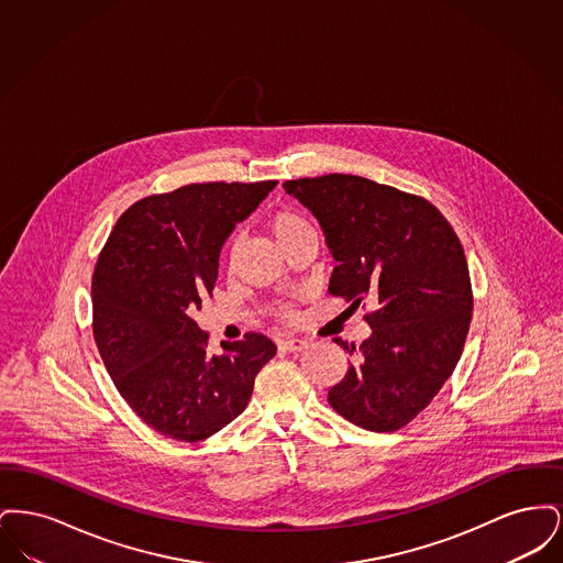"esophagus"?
<instances>
[{"label":"esophagus","mask_w":563,"mask_h":563,"mask_svg":"<svg viewBox=\"0 0 563 563\" xmlns=\"http://www.w3.org/2000/svg\"><path fill=\"white\" fill-rule=\"evenodd\" d=\"M278 346L283 350H287V352H301V350L308 349V342L297 340V338H289V340H283Z\"/></svg>","instance_id":"34e87169"}]
</instances>
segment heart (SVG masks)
Segmentation results:
<instances>
[{"instance_id": "obj_1", "label": "heart", "mask_w": 563, "mask_h": 563, "mask_svg": "<svg viewBox=\"0 0 563 563\" xmlns=\"http://www.w3.org/2000/svg\"><path fill=\"white\" fill-rule=\"evenodd\" d=\"M268 230L269 234L274 236V241L278 242V244L285 249V246H287L289 242H294L297 236L310 232L312 225H310L308 217L303 213H299L294 207H280V209H276V211L269 213ZM228 251H230V257L236 253V239L230 242ZM276 312H278L280 319H287V321L294 319V312H291L287 306H278Z\"/></svg>"}]
</instances>
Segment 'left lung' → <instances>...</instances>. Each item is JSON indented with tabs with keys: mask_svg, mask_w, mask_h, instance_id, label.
Masks as SVG:
<instances>
[{
	"mask_svg": "<svg viewBox=\"0 0 563 563\" xmlns=\"http://www.w3.org/2000/svg\"><path fill=\"white\" fill-rule=\"evenodd\" d=\"M319 219L338 262L329 294L365 314L372 335L335 340L354 354L329 405L361 429L409 424L454 374L473 317V289L454 228L427 198L356 175L285 181Z\"/></svg>",
	"mask_w": 563,
	"mask_h": 563,
	"instance_id": "8db88e82",
	"label": "left lung"
}]
</instances>
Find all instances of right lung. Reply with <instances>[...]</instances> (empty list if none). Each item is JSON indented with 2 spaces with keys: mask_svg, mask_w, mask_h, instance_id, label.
<instances>
[{
  "mask_svg": "<svg viewBox=\"0 0 563 563\" xmlns=\"http://www.w3.org/2000/svg\"><path fill=\"white\" fill-rule=\"evenodd\" d=\"M278 181L191 184L141 198L115 221L92 272V333L134 413L196 443L241 416L255 375L276 354L262 333L221 342L194 314L213 295L219 251Z\"/></svg>",
  "mask_w": 563,
  "mask_h": 563,
  "instance_id": "right-lung-1",
  "label": "right lung"
}]
</instances>
